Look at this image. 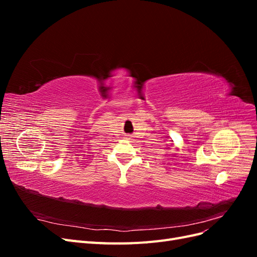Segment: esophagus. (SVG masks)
I'll return each mask as SVG.
<instances>
[{
  "label": "esophagus",
  "mask_w": 257,
  "mask_h": 257,
  "mask_svg": "<svg viewBox=\"0 0 257 257\" xmlns=\"http://www.w3.org/2000/svg\"><path fill=\"white\" fill-rule=\"evenodd\" d=\"M127 138H131V136H127Z\"/></svg>",
  "instance_id": "obj_1"
}]
</instances>
